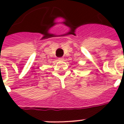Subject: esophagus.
I'll use <instances>...</instances> for the list:
<instances>
[{
    "instance_id": "obj_1",
    "label": "esophagus",
    "mask_w": 124,
    "mask_h": 124,
    "mask_svg": "<svg viewBox=\"0 0 124 124\" xmlns=\"http://www.w3.org/2000/svg\"><path fill=\"white\" fill-rule=\"evenodd\" d=\"M64 60V58L63 57H60V58H58V60H60V61H62V60Z\"/></svg>"
}]
</instances>
